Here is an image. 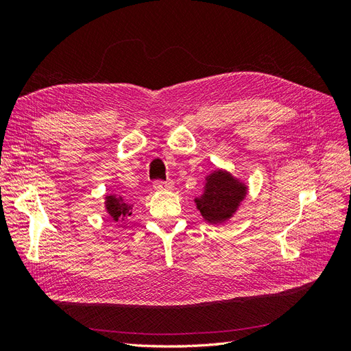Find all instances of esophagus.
Segmentation results:
<instances>
[{
    "mask_svg": "<svg viewBox=\"0 0 351 351\" xmlns=\"http://www.w3.org/2000/svg\"><path fill=\"white\" fill-rule=\"evenodd\" d=\"M154 189L156 190V192H164V190H171V189H173V182H159V180H156V182L154 183Z\"/></svg>",
    "mask_w": 351,
    "mask_h": 351,
    "instance_id": "esophagus-1",
    "label": "esophagus"
}]
</instances>
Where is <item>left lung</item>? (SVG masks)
<instances>
[{
  "label": "left lung",
  "instance_id": "1",
  "mask_svg": "<svg viewBox=\"0 0 351 351\" xmlns=\"http://www.w3.org/2000/svg\"><path fill=\"white\" fill-rule=\"evenodd\" d=\"M247 184L227 169L215 168L204 182L202 195L195 197L197 210L209 224H224L236 215L247 196Z\"/></svg>",
  "mask_w": 351,
  "mask_h": 351
}]
</instances>
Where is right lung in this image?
Here are the masks:
<instances>
[{"label":"right lung","mask_w":351,"mask_h":351,"mask_svg":"<svg viewBox=\"0 0 351 351\" xmlns=\"http://www.w3.org/2000/svg\"><path fill=\"white\" fill-rule=\"evenodd\" d=\"M104 205H105V212H107L114 222L125 221L133 214V209H134V204L125 200L124 196L114 195V193L105 195Z\"/></svg>","instance_id":"add662e5"}]
</instances>
